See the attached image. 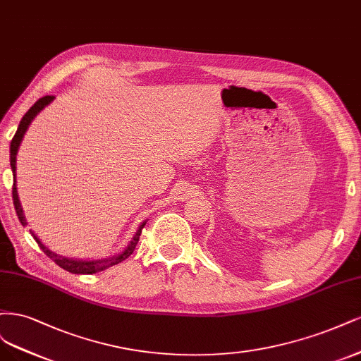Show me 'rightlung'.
Masks as SVG:
<instances>
[{
    "label": "right lung",
    "instance_id": "right-lung-1",
    "mask_svg": "<svg viewBox=\"0 0 361 361\" xmlns=\"http://www.w3.org/2000/svg\"><path fill=\"white\" fill-rule=\"evenodd\" d=\"M54 96H44L42 99H39L36 103L32 104V106L28 109V112L22 117L20 123H19V127L18 130L13 136V139H11V144H10V166H11V171H13V192H11V195H13V205H15V210H16V214L19 217V222L22 224V226L27 225V220H25V216H24V210H22V205H20V201H19V196H18V189H16V156H18V151H19V145L22 142V137H24L25 132L28 130V127L31 124V121L37 117V115L48 106L49 103L54 102ZM147 220L145 222H142L141 225L137 226L136 232L133 234L132 240L129 241V244L124 247L123 252H120L118 255H112V257H106V258H99V259H76V258H67V257H61V255H58L55 252H52L51 249H48L44 246V244L37 238V235L34 234V232H31V235L34 237V240L37 241V244L40 246V249L48 255V257L56 264L60 265L61 269L71 271L73 274H92V273H97V271H103L109 269V267L112 265H117L120 264L121 261H124L126 258H129L130 255L133 253L136 244L139 241V235H141L142 232V228L145 226Z\"/></svg>",
    "mask_w": 361,
    "mask_h": 361
}]
</instances>
